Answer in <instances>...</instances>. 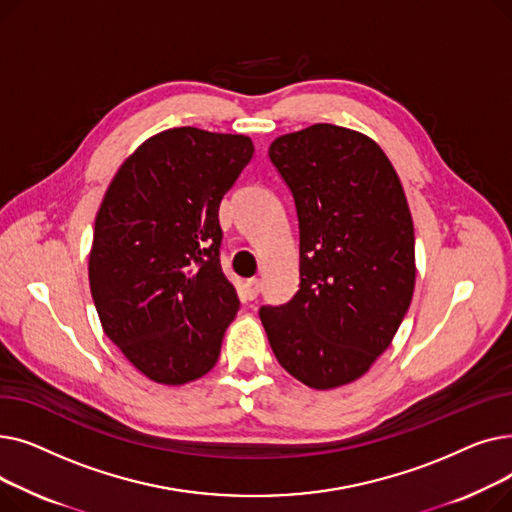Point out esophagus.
<instances>
[{"label":"esophagus","instance_id":"34e87169","mask_svg":"<svg viewBox=\"0 0 512 512\" xmlns=\"http://www.w3.org/2000/svg\"><path fill=\"white\" fill-rule=\"evenodd\" d=\"M242 288H245V297L249 301H253V299H257V294H259V280L249 278V280H245V284H242Z\"/></svg>","mask_w":512,"mask_h":512}]
</instances>
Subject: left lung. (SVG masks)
Wrapping results in <instances>:
<instances>
[{
  "instance_id": "1",
  "label": "left lung",
  "mask_w": 512,
  "mask_h": 512,
  "mask_svg": "<svg viewBox=\"0 0 512 512\" xmlns=\"http://www.w3.org/2000/svg\"><path fill=\"white\" fill-rule=\"evenodd\" d=\"M299 215L301 284L259 317L278 363L330 390L390 346L415 290V230L400 178L367 134L313 124L270 145Z\"/></svg>"
}]
</instances>
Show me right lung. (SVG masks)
<instances>
[{"instance_id":"right-lung-1","label":"right lung","mask_w":512,"mask_h":512,"mask_svg":"<svg viewBox=\"0 0 512 512\" xmlns=\"http://www.w3.org/2000/svg\"><path fill=\"white\" fill-rule=\"evenodd\" d=\"M253 151L245 134L170 128L134 149L103 195L91 297L105 336L157 384L218 363L240 305L220 265L218 209Z\"/></svg>"}]
</instances>
